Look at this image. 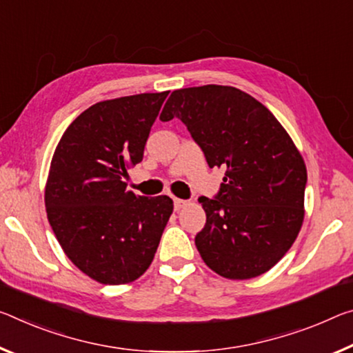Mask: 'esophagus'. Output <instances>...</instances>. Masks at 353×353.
<instances>
[{
  "mask_svg": "<svg viewBox=\"0 0 353 353\" xmlns=\"http://www.w3.org/2000/svg\"><path fill=\"white\" fill-rule=\"evenodd\" d=\"M187 204H188V201H185V199H179V198H174V209H176V210L182 209V207H185Z\"/></svg>",
  "mask_w": 353,
  "mask_h": 353,
  "instance_id": "34e87169",
  "label": "esophagus"
}]
</instances>
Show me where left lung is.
Returning a JSON list of instances; mask_svg holds the SVG:
<instances>
[{"label": "left lung", "instance_id": "left-lung-1", "mask_svg": "<svg viewBox=\"0 0 353 353\" xmlns=\"http://www.w3.org/2000/svg\"><path fill=\"white\" fill-rule=\"evenodd\" d=\"M179 117L207 165L226 170L214 198L198 201L201 257L229 279L259 276L292 247L303 223L306 166L276 117L232 86L177 89L160 119Z\"/></svg>", "mask_w": 353, "mask_h": 353}]
</instances>
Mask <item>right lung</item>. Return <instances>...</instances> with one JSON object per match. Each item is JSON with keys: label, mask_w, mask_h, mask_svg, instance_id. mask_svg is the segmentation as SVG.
Segmentation results:
<instances>
[{"label": "right lung", "mask_w": 353, "mask_h": 353, "mask_svg": "<svg viewBox=\"0 0 353 353\" xmlns=\"http://www.w3.org/2000/svg\"><path fill=\"white\" fill-rule=\"evenodd\" d=\"M168 91L103 100L67 127L46 188L50 226L67 257L103 284L148 270L172 214L170 196H137L127 168L143 160Z\"/></svg>", "instance_id": "1"}]
</instances>
